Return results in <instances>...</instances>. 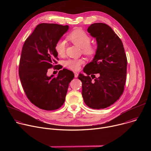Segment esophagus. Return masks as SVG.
<instances>
[{"instance_id": "esophagus-1", "label": "esophagus", "mask_w": 151, "mask_h": 151, "mask_svg": "<svg viewBox=\"0 0 151 151\" xmlns=\"http://www.w3.org/2000/svg\"><path fill=\"white\" fill-rule=\"evenodd\" d=\"M74 75H75V78H78V73H77V72H74Z\"/></svg>"}]
</instances>
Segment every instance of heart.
Returning <instances> with one entry per match:
<instances>
[{"label":"heart","mask_w":151,"mask_h":151,"mask_svg":"<svg viewBox=\"0 0 151 151\" xmlns=\"http://www.w3.org/2000/svg\"><path fill=\"white\" fill-rule=\"evenodd\" d=\"M68 39L73 44L81 48L83 54L87 56H92L96 52V48L90 44L91 37L84 30L76 29L68 36ZM55 49L60 56H63L66 52V42L63 40H58L55 44ZM83 63L82 59H70L65 61V66L73 70H77Z\"/></svg>","instance_id":"heart-1"}]
</instances>
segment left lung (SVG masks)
<instances>
[{"instance_id": "1", "label": "left lung", "mask_w": 151, "mask_h": 151, "mask_svg": "<svg viewBox=\"0 0 151 151\" xmlns=\"http://www.w3.org/2000/svg\"><path fill=\"white\" fill-rule=\"evenodd\" d=\"M87 31L96 39L97 48L92 61L83 69L87 75L78 76L82 84V95L90 108L104 109L123 93L127 59L121 40L108 25L94 23Z\"/></svg>"}]
</instances>
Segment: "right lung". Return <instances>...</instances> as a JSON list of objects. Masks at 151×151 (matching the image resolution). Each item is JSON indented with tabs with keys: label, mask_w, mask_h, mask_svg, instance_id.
I'll return each instance as SVG.
<instances>
[{
	"label": "right lung",
	"mask_w": 151,
	"mask_h": 151,
	"mask_svg": "<svg viewBox=\"0 0 151 151\" xmlns=\"http://www.w3.org/2000/svg\"><path fill=\"white\" fill-rule=\"evenodd\" d=\"M69 26L41 23L27 38L19 64V76L29 100L41 109H59L65 101L69 84L74 73L66 69L57 76L47 75L52 68L60 69L55 46Z\"/></svg>",
	"instance_id": "obj_1"
}]
</instances>
